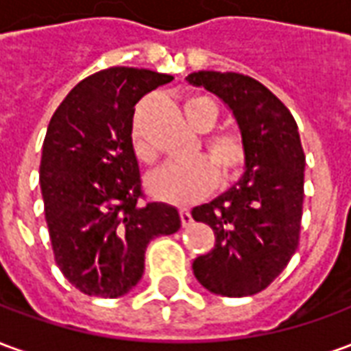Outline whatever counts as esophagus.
<instances>
[{"mask_svg": "<svg viewBox=\"0 0 351 351\" xmlns=\"http://www.w3.org/2000/svg\"><path fill=\"white\" fill-rule=\"evenodd\" d=\"M180 221H182L184 228H188V226H191V221H193V218H191V213L188 210V208H180Z\"/></svg>", "mask_w": 351, "mask_h": 351, "instance_id": "34e87169", "label": "esophagus"}]
</instances>
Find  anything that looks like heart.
Wrapping results in <instances>:
<instances>
[{
  "label": "heart",
  "instance_id": "1",
  "mask_svg": "<svg viewBox=\"0 0 351 351\" xmlns=\"http://www.w3.org/2000/svg\"><path fill=\"white\" fill-rule=\"evenodd\" d=\"M184 112L199 131L213 130L220 116L216 101L201 93L184 101ZM130 143L138 161L152 163L154 150L146 141L138 118L131 123ZM203 148L208 158L197 156L186 163L167 165L148 176V190L154 197L175 205L193 203L206 197L216 188L218 175L221 184H231L241 178L248 163V143L243 133L235 130L213 131L203 138Z\"/></svg>",
  "mask_w": 351,
  "mask_h": 351
}]
</instances>
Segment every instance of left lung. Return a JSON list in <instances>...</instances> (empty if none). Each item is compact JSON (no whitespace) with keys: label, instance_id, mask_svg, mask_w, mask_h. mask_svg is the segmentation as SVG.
I'll return each mask as SVG.
<instances>
[{"label":"left lung","instance_id":"obj_1","mask_svg":"<svg viewBox=\"0 0 351 351\" xmlns=\"http://www.w3.org/2000/svg\"><path fill=\"white\" fill-rule=\"evenodd\" d=\"M186 80L226 101L248 143L243 180L191 210L193 220L216 235L213 250L193 261V274L213 293L256 295L286 269L301 239L304 152L299 130L286 105L252 77L197 71Z\"/></svg>","mask_w":351,"mask_h":351}]
</instances>
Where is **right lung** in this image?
<instances>
[{"label": "right lung", "instance_id": "1", "mask_svg": "<svg viewBox=\"0 0 351 351\" xmlns=\"http://www.w3.org/2000/svg\"><path fill=\"white\" fill-rule=\"evenodd\" d=\"M171 80L108 67L80 80L50 120L39 167L45 218L54 261L84 295L128 293L148 243L180 229L175 206L146 201L130 143L135 105Z\"/></svg>", "mask_w": 351, "mask_h": 351}]
</instances>
